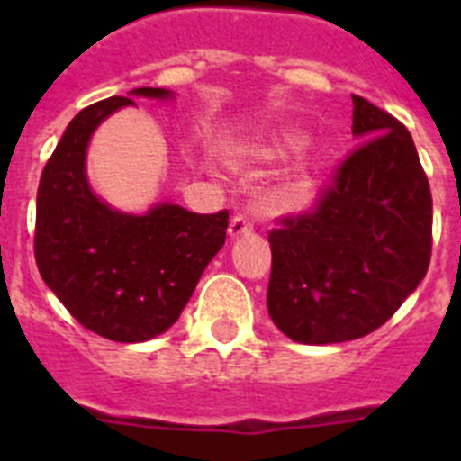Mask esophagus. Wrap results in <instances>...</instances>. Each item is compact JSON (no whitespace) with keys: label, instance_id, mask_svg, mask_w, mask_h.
<instances>
[{"label":"esophagus","instance_id":"obj_1","mask_svg":"<svg viewBox=\"0 0 461 461\" xmlns=\"http://www.w3.org/2000/svg\"><path fill=\"white\" fill-rule=\"evenodd\" d=\"M251 230H254V221H251L249 214H244V212L235 214V217L230 219V226H228V233H230V238H238V235H249Z\"/></svg>","mask_w":461,"mask_h":461}]
</instances>
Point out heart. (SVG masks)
Wrapping results in <instances>:
<instances>
[{
	"instance_id": "heart-1",
	"label": "heart",
	"mask_w": 461,
	"mask_h": 461,
	"mask_svg": "<svg viewBox=\"0 0 461 461\" xmlns=\"http://www.w3.org/2000/svg\"><path fill=\"white\" fill-rule=\"evenodd\" d=\"M304 138L300 133H279L270 142L260 145L256 149V157L263 161H276V158L288 157L291 152L303 148ZM319 186V175H316V161L313 158H303L291 173L284 177L275 194V203L281 210H300L307 205L316 194Z\"/></svg>"
}]
</instances>
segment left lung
<instances>
[{
  "instance_id": "8db88e82",
  "label": "left lung",
  "mask_w": 461,
  "mask_h": 461,
  "mask_svg": "<svg viewBox=\"0 0 461 461\" xmlns=\"http://www.w3.org/2000/svg\"><path fill=\"white\" fill-rule=\"evenodd\" d=\"M360 145L332 173L312 210L267 233V312L300 344H339L381 328L427 275L431 191L413 138L385 110L353 94Z\"/></svg>"
}]
</instances>
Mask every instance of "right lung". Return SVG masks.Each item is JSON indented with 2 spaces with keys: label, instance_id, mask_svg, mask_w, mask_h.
<instances>
[{
  "label": "right lung",
  "instance_id": "1",
  "mask_svg": "<svg viewBox=\"0 0 461 461\" xmlns=\"http://www.w3.org/2000/svg\"><path fill=\"white\" fill-rule=\"evenodd\" d=\"M131 94L170 96L161 87ZM131 104L129 96H110L73 117L41 173L34 233L36 266L48 288L83 328L124 344L152 339L180 319L228 228V210L195 214L166 203L133 217L92 194L85 175L89 136L110 113Z\"/></svg>",
  "mask_w": 461,
  "mask_h": 461
}]
</instances>
